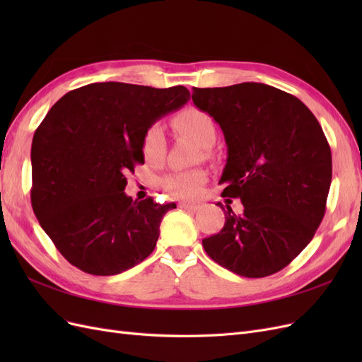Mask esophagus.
Instances as JSON below:
<instances>
[{
  "label": "esophagus",
  "instance_id": "obj_1",
  "mask_svg": "<svg viewBox=\"0 0 362 362\" xmlns=\"http://www.w3.org/2000/svg\"><path fill=\"white\" fill-rule=\"evenodd\" d=\"M180 208H182V210L189 211V213H194V211H198V210H199L201 205H198V204H185V202H182V204H180Z\"/></svg>",
  "mask_w": 362,
  "mask_h": 362
}]
</instances>
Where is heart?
<instances>
[{
    "mask_svg": "<svg viewBox=\"0 0 362 362\" xmlns=\"http://www.w3.org/2000/svg\"><path fill=\"white\" fill-rule=\"evenodd\" d=\"M173 127L181 133L190 136L204 148L213 145L216 139V125L210 115L199 108H185L173 119ZM166 151V137L163 127L158 124L151 125L141 139V154L149 163H157L163 158ZM206 181V173L201 169L172 173L163 180V189L177 198H192L198 194Z\"/></svg>",
    "mask_w": 362,
    "mask_h": 362,
    "instance_id": "obj_1",
    "label": "heart"
}]
</instances>
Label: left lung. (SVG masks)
<instances>
[{"label": "left lung", "instance_id": "1", "mask_svg": "<svg viewBox=\"0 0 362 362\" xmlns=\"http://www.w3.org/2000/svg\"><path fill=\"white\" fill-rule=\"evenodd\" d=\"M192 100L223 131L222 196L243 204L242 214L226 205L222 231L202 246L240 276L273 275L311 242L325 216L332 157L319 120L296 96L262 83L193 87Z\"/></svg>", "mask_w": 362, "mask_h": 362}]
</instances>
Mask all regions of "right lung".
<instances>
[{"instance_id": "add662e5", "label": "right lung", "mask_w": 362, "mask_h": 362, "mask_svg": "<svg viewBox=\"0 0 362 362\" xmlns=\"http://www.w3.org/2000/svg\"><path fill=\"white\" fill-rule=\"evenodd\" d=\"M189 100L184 86L108 81L78 87L51 107L31 144V205L72 266L110 276L154 250L161 218L177 205L133 201L125 173L145 163V131Z\"/></svg>"}]
</instances>
